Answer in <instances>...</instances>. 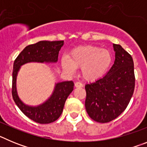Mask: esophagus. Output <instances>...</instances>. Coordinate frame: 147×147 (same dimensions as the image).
I'll return each mask as SVG.
<instances>
[{
  "instance_id": "34e87169",
  "label": "esophagus",
  "mask_w": 147,
  "mask_h": 147,
  "mask_svg": "<svg viewBox=\"0 0 147 147\" xmlns=\"http://www.w3.org/2000/svg\"><path fill=\"white\" fill-rule=\"evenodd\" d=\"M75 87H76V88H82L83 85L82 84L81 82H77L75 83Z\"/></svg>"
}]
</instances>
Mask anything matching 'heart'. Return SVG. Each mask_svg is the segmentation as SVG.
I'll use <instances>...</instances> for the list:
<instances>
[{"instance_id":"heart-1","label":"heart","mask_w":147,"mask_h":147,"mask_svg":"<svg viewBox=\"0 0 147 147\" xmlns=\"http://www.w3.org/2000/svg\"><path fill=\"white\" fill-rule=\"evenodd\" d=\"M113 64V55L107 49L96 45H84L73 49L69 57L61 58L62 69L74 74L76 68L81 67L82 78L88 82L102 79Z\"/></svg>"}]
</instances>
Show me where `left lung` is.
<instances>
[{
	"mask_svg": "<svg viewBox=\"0 0 147 147\" xmlns=\"http://www.w3.org/2000/svg\"><path fill=\"white\" fill-rule=\"evenodd\" d=\"M115 61L105 76L85 85V109L95 121L107 123L127 108L135 88L134 63L120 45L113 44Z\"/></svg>",
	"mask_w": 147,
	"mask_h": 147,
	"instance_id": "obj_1",
	"label": "left lung"
}]
</instances>
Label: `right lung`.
Returning <instances> with one entry per match:
<instances>
[{"instance_id": "add662e5", "label": "right lung", "mask_w": 147, "mask_h": 147, "mask_svg": "<svg viewBox=\"0 0 147 147\" xmlns=\"http://www.w3.org/2000/svg\"><path fill=\"white\" fill-rule=\"evenodd\" d=\"M64 41L42 40L29 45L22 51L14 62L12 73V97L19 109L30 119L39 124H49L57 120L61 115L65 102L73 91L74 84L72 81L55 83L54 90L49 98L37 106L25 104L17 91V76L20 67L29 62L56 63Z\"/></svg>"}]
</instances>
